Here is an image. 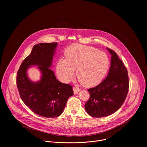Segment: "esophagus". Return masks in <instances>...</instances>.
I'll use <instances>...</instances> for the list:
<instances>
[{
	"instance_id": "1",
	"label": "esophagus",
	"mask_w": 147,
	"mask_h": 147,
	"mask_svg": "<svg viewBox=\"0 0 147 147\" xmlns=\"http://www.w3.org/2000/svg\"><path fill=\"white\" fill-rule=\"evenodd\" d=\"M73 90L74 93L75 94H78V92L80 91V89H79L78 87H74L73 88Z\"/></svg>"
}]
</instances>
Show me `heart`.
<instances>
[{
	"label": "heart",
	"mask_w": 147,
	"mask_h": 147,
	"mask_svg": "<svg viewBox=\"0 0 147 147\" xmlns=\"http://www.w3.org/2000/svg\"><path fill=\"white\" fill-rule=\"evenodd\" d=\"M65 56L66 59H59L56 67L59 77L64 82L73 79L77 69V78L82 84L94 86L102 80L109 67L107 54L91 47L72 44L66 49Z\"/></svg>",
	"instance_id": "b5f03b06"
}]
</instances>
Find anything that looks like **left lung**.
Masks as SVG:
<instances>
[{
    "label": "left lung",
    "mask_w": 147,
    "mask_h": 147,
    "mask_svg": "<svg viewBox=\"0 0 147 147\" xmlns=\"http://www.w3.org/2000/svg\"><path fill=\"white\" fill-rule=\"evenodd\" d=\"M107 49L112 55L109 73L98 86L88 90L90 97L85 104L88 114L94 117H105L116 112L129 92L127 70L116 53Z\"/></svg>",
    "instance_id": "obj_1"
}]
</instances>
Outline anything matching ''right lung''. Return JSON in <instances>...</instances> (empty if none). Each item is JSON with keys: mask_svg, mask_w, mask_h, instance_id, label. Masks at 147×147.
<instances>
[{"mask_svg": "<svg viewBox=\"0 0 147 147\" xmlns=\"http://www.w3.org/2000/svg\"><path fill=\"white\" fill-rule=\"evenodd\" d=\"M57 45L56 42L35 45L21 64L17 75V87L23 102L35 113L48 118L60 116L68 99L74 94L73 87L58 81L50 69ZM33 65H38L42 74L41 80L35 83L26 73Z\"/></svg>", "mask_w": 147, "mask_h": 147, "instance_id": "obj_1", "label": "right lung"}]
</instances>
